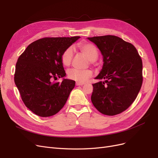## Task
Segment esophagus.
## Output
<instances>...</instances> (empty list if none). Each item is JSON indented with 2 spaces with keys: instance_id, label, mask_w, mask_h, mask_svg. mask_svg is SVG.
Returning <instances> with one entry per match:
<instances>
[{
  "instance_id": "1",
  "label": "esophagus",
  "mask_w": 158,
  "mask_h": 158,
  "mask_svg": "<svg viewBox=\"0 0 158 158\" xmlns=\"http://www.w3.org/2000/svg\"><path fill=\"white\" fill-rule=\"evenodd\" d=\"M76 85H84V83H80V82H76Z\"/></svg>"
}]
</instances>
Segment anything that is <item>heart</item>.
I'll list each match as a JSON object with an SVG mask.
<instances>
[{
	"instance_id": "obj_1",
	"label": "heart",
	"mask_w": 158,
	"mask_h": 158,
	"mask_svg": "<svg viewBox=\"0 0 158 158\" xmlns=\"http://www.w3.org/2000/svg\"><path fill=\"white\" fill-rule=\"evenodd\" d=\"M79 50L86 56L92 64H95L99 56L98 48L94 44L88 42H81L78 45ZM73 58V49L71 47L66 48L60 56L61 63L64 66H68L71 64ZM92 76V72L89 69L79 70L76 69H70L67 73L68 78L80 83H84Z\"/></svg>"
}]
</instances>
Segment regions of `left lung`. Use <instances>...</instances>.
<instances>
[{"mask_svg": "<svg viewBox=\"0 0 158 158\" xmlns=\"http://www.w3.org/2000/svg\"><path fill=\"white\" fill-rule=\"evenodd\" d=\"M101 51L102 70L95 79L104 80L93 84L91 100L102 114L113 116L127 109L141 88L142 60L131 43L114 35L88 37Z\"/></svg>", "mask_w": 158, "mask_h": 158, "instance_id": "1", "label": "left lung"}]
</instances>
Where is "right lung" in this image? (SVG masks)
Segmentation results:
<instances>
[{
  "label": "right lung",
  "instance_id": "right-lung-1",
  "mask_svg": "<svg viewBox=\"0 0 158 158\" xmlns=\"http://www.w3.org/2000/svg\"><path fill=\"white\" fill-rule=\"evenodd\" d=\"M79 36L44 37L31 43L18 57L14 73L23 103L37 115L50 117L64 107L75 81L53 80L65 76L60 60L63 51Z\"/></svg>",
  "mask_w": 158,
  "mask_h": 158
}]
</instances>
